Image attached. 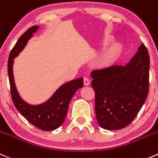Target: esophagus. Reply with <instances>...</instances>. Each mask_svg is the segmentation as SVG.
I'll use <instances>...</instances> for the list:
<instances>
[{"label": "esophagus", "instance_id": "obj_1", "mask_svg": "<svg viewBox=\"0 0 158 158\" xmlns=\"http://www.w3.org/2000/svg\"><path fill=\"white\" fill-rule=\"evenodd\" d=\"M83 82H84V85H89V84H90L89 79L88 78H86V77L84 78Z\"/></svg>", "mask_w": 158, "mask_h": 158}]
</instances>
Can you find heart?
Wrapping results in <instances>:
<instances>
[{
	"label": "heart",
	"mask_w": 158,
	"mask_h": 158,
	"mask_svg": "<svg viewBox=\"0 0 158 158\" xmlns=\"http://www.w3.org/2000/svg\"><path fill=\"white\" fill-rule=\"evenodd\" d=\"M114 40V38L113 36H109L104 40V45H107L109 44L112 43ZM121 48L118 44H113V45L110 47L106 52H104L101 56L99 57V65L101 67H107L113 63L117 59L119 55L120 54Z\"/></svg>",
	"instance_id": "b5f03b06"
}]
</instances>
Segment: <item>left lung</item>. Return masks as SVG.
<instances>
[{
	"label": "left lung",
	"instance_id": "left-lung-1",
	"mask_svg": "<svg viewBox=\"0 0 158 158\" xmlns=\"http://www.w3.org/2000/svg\"><path fill=\"white\" fill-rule=\"evenodd\" d=\"M150 57L143 43L125 65H113L91 73L98 123L108 131L129 125L144 104L149 89Z\"/></svg>",
	"mask_w": 158,
	"mask_h": 158
}]
</instances>
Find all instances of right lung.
Wrapping results in <instances>:
<instances>
[{"mask_svg": "<svg viewBox=\"0 0 158 158\" xmlns=\"http://www.w3.org/2000/svg\"><path fill=\"white\" fill-rule=\"evenodd\" d=\"M39 26H32L19 38L11 50L7 62L9 82L12 101L17 110L26 120L38 129L45 131H54L64 123L69 105L76 90L83 86V78L80 77L64 83L45 102L37 105L27 103L20 96L13 74L14 59L22 52L33 34Z\"/></svg>", "mask_w": 158, "mask_h": 158, "instance_id": "1", "label": "right lung"}]
</instances>
